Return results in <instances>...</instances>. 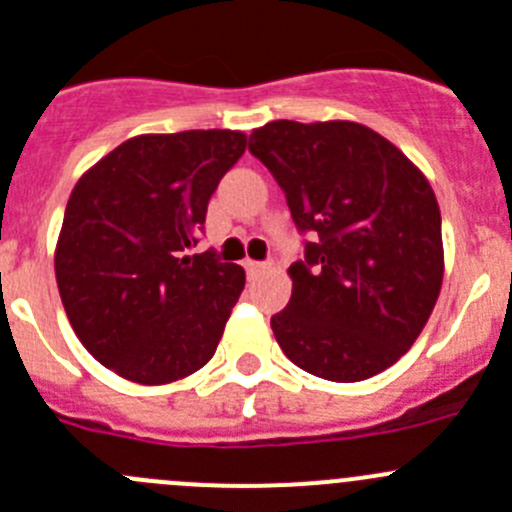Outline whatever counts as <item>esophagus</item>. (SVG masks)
<instances>
[{
	"mask_svg": "<svg viewBox=\"0 0 512 512\" xmlns=\"http://www.w3.org/2000/svg\"><path fill=\"white\" fill-rule=\"evenodd\" d=\"M245 270H247V278H257L260 272L267 270V262H255V260H247L245 262Z\"/></svg>",
	"mask_w": 512,
	"mask_h": 512,
	"instance_id": "1",
	"label": "esophagus"
}]
</instances>
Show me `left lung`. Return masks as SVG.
I'll return each instance as SVG.
<instances>
[{"label":"left lung","mask_w":512,"mask_h":512,"mask_svg":"<svg viewBox=\"0 0 512 512\" xmlns=\"http://www.w3.org/2000/svg\"><path fill=\"white\" fill-rule=\"evenodd\" d=\"M305 240L293 295L272 315L285 356L328 381L396 364L427 326L444 275L442 217L422 171L351 121H272L250 136Z\"/></svg>","instance_id":"8db88e82"}]
</instances>
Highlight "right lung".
Listing matches in <instances>:
<instances>
[{"mask_svg":"<svg viewBox=\"0 0 512 512\" xmlns=\"http://www.w3.org/2000/svg\"><path fill=\"white\" fill-rule=\"evenodd\" d=\"M245 146V133L217 128L136 136L75 184L55 278L70 326L105 369L156 386L214 356L245 270L189 250Z\"/></svg>","mask_w":512,"mask_h":512,"instance_id":"right-lung-1","label":"right lung"}]
</instances>
